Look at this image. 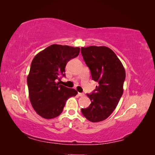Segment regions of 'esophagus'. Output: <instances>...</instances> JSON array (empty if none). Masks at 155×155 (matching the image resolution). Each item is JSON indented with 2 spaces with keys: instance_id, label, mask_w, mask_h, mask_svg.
<instances>
[{
  "instance_id": "esophagus-1",
  "label": "esophagus",
  "mask_w": 155,
  "mask_h": 155,
  "mask_svg": "<svg viewBox=\"0 0 155 155\" xmlns=\"http://www.w3.org/2000/svg\"><path fill=\"white\" fill-rule=\"evenodd\" d=\"M78 95L79 96H85V94H83V93H80V92H78Z\"/></svg>"
}]
</instances>
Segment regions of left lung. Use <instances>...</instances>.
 <instances>
[{
    "label": "left lung",
    "instance_id": "8db88e82",
    "mask_svg": "<svg viewBox=\"0 0 155 155\" xmlns=\"http://www.w3.org/2000/svg\"><path fill=\"white\" fill-rule=\"evenodd\" d=\"M81 54L90 68L92 80L98 83L94 92L87 94L91 103L87 108L81 109V112L89 121H103L116 108L123 94L124 68L108 47H82Z\"/></svg>",
    "mask_w": 155,
    "mask_h": 155
}]
</instances>
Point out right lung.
I'll return each mask as SVG.
<instances>
[{
  "instance_id": "right-lung-1",
  "label": "right lung",
  "mask_w": 155,
  "mask_h": 155,
  "mask_svg": "<svg viewBox=\"0 0 155 155\" xmlns=\"http://www.w3.org/2000/svg\"><path fill=\"white\" fill-rule=\"evenodd\" d=\"M80 48L52 44L34 57L27 77L29 99L37 114L45 119L61 114L67 100L77 91L60 85L57 80L65 77V68L79 54Z\"/></svg>"
}]
</instances>
